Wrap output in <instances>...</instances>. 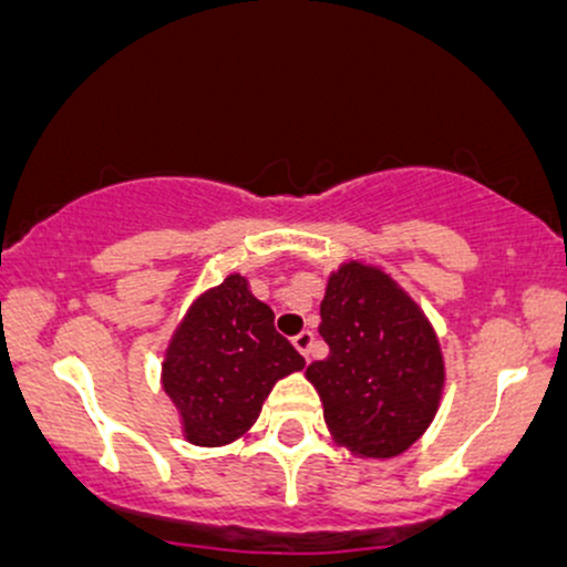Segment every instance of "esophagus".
Segmentation results:
<instances>
[{"label":"esophagus","mask_w":567,"mask_h":567,"mask_svg":"<svg viewBox=\"0 0 567 567\" xmlns=\"http://www.w3.org/2000/svg\"><path fill=\"white\" fill-rule=\"evenodd\" d=\"M311 343H315V333L311 330H301L296 338H292V347H296L301 354L309 360V351H311Z\"/></svg>","instance_id":"esophagus-1"}]
</instances>
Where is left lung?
I'll use <instances>...</instances> for the list:
<instances>
[{
    "instance_id": "left-lung-1",
    "label": "left lung",
    "mask_w": 567,
    "mask_h": 567,
    "mask_svg": "<svg viewBox=\"0 0 567 567\" xmlns=\"http://www.w3.org/2000/svg\"><path fill=\"white\" fill-rule=\"evenodd\" d=\"M324 360L306 368L338 445L365 458L408 451L437 413L445 365L424 311L389 275L360 261L328 279Z\"/></svg>"
}]
</instances>
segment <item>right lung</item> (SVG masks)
<instances>
[{
  "mask_svg": "<svg viewBox=\"0 0 567 567\" xmlns=\"http://www.w3.org/2000/svg\"><path fill=\"white\" fill-rule=\"evenodd\" d=\"M303 365L275 330V311L245 277L229 275L194 301L173 333L162 386L184 419L186 440L216 447L243 437L275 383Z\"/></svg>",
  "mask_w": 567,
  "mask_h": 567,
  "instance_id": "1",
  "label": "right lung"
}]
</instances>
